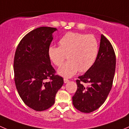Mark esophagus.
Segmentation results:
<instances>
[{"instance_id": "esophagus-1", "label": "esophagus", "mask_w": 129, "mask_h": 129, "mask_svg": "<svg viewBox=\"0 0 129 129\" xmlns=\"http://www.w3.org/2000/svg\"><path fill=\"white\" fill-rule=\"evenodd\" d=\"M63 81H64V83H67V82H68L69 81V80L67 78H64L63 79Z\"/></svg>"}]
</instances>
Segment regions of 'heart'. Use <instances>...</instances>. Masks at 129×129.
<instances>
[{
    "instance_id": "1",
    "label": "heart",
    "mask_w": 129,
    "mask_h": 129,
    "mask_svg": "<svg viewBox=\"0 0 129 129\" xmlns=\"http://www.w3.org/2000/svg\"><path fill=\"white\" fill-rule=\"evenodd\" d=\"M58 45L50 47L48 55L57 67L63 64L67 55L68 61L58 71L60 75L66 77H72L78 71H88L95 62L99 52L98 40L92 35L69 32L59 40Z\"/></svg>"
}]
</instances>
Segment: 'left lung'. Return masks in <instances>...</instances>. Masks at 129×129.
Listing matches in <instances>:
<instances>
[{
    "label": "left lung",
    "mask_w": 129,
    "mask_h": 129,
    "mask_svg": "<svg viewBox=\"0 0 129 129\" xmlns=\"http://www.w3.org/2000/svg\"><path fill=\"white\" fill-rule=\"evenodd\" d=\"M115 66L114 49L110 41L102 35L95 62L76 80L77 89L72 97L73 105L76 109L83 113H91L103 104L112 89ZM83 83L89 85L86 87Z\"/></svg>",
    "instance_id": "1"
}]
</instances>
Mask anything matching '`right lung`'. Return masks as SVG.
<instances>
[{"mask_svg": "<svg viewBox=\"0 0 129 129\" xmlns=\"http://www.w3.org/2000/svg\"><path fill=\"white\" fill-rule=\"evenodd\" d=\"M57 29L40 27L26 34L20 41L14 59V82L24 103L38 112L50 108L55 103L58 90L63 84L56 75L48 55Z\"/></svg>", "mask_w": 129, "mask_h": 129, "instance_id": "1", "label": "right lung"}]
</instances>
